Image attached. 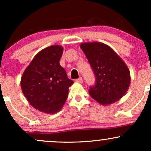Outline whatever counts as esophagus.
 I'll list each match as a JSON object with an SVG mask.
<instances>
[{"mask_svg": "<svg viewBox=\"0 0 151 151\" xmlns=\"http://www.w3.org/2000/svg\"><path fill=\"white\" fill-rule=\"evenodd\" d=\"M75 81H76V82H77V83H79V84H82V82H83L82 78H81V77H79V79H76Z\"/></svg>", "mask_w": 151, "mask_h": 151, "instance_id": "obj_1", "label": "esophagus"}]
</instances>
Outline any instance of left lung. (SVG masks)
<instances>
[{
    "instance_id": "left-lung-1",
    "label": "left lung",
    "mask_w": 151,
    "mask_h": 151,
    "mask_svg": "<svg viewBox=\"0 0 151 151\" xmlns=\"http://www.w3.org/2000/svg\"><path fill=\"white\" fill-rule=\"evenodd\" d=\"M96 76V84L89 94L102 105L120 100L129 89L131 74L127 65L111 47L99 42L80 44Z\"/></svg>"
}]
</instances>
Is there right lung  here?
I'll use <instances>...</instances> for the list:
<instances>
[{
	"label": "right lung",
	"mask_w": 151,
	"mask_h": 151,
	"mask_svg": "<svg viewBox=\"0 0 151 151\" xmlns=\"http://www.w3.org/2000/svg\"><path fill=\"white\" fill-rule=\"evenodd\" d=\"M63 47L52 45L40 51L22 74L20 86L34 109L52 114L61 110L73 81L60 65Z\"/></svg>",
	"instance_id": "1"
}]
</instances>
